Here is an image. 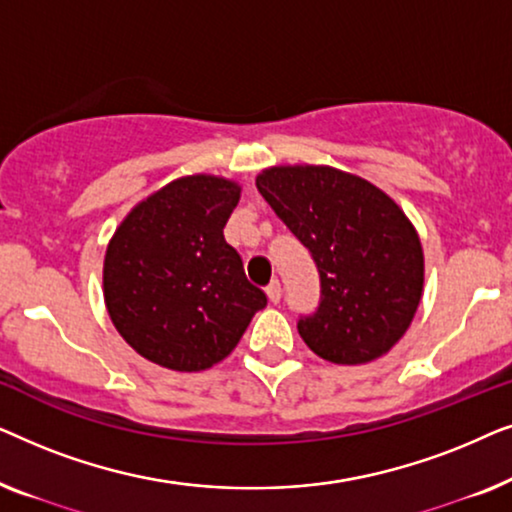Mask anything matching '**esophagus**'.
Wrapping results in <instances>:
<instances>
[{"label":"esophagus","mask_w":512,"mask_h":512,"mask_svg":"<svg viewBox=\"0 0 512 512\" xmlns=\"http://www.w3.org/2000/svg\"><path fill=\"white\" fill-rule=\"evenodd\" d=\"M265 293H268V298H270V303H279V300H282V284L277 282V279H272L270 282V286L268 289H265Z\"/></svg>","instance_id":"obj_1"}]
</instances>
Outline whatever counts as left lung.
<instances>
[{
    "mask_svg": "<svg viewBox=\"0 0 512 512\" xmlns=\"http://www.w3.org/2000/svg\"><path fill=\"white\" fill-rule=\"evenodd\" d=\"M256 188L310 249L317 312L298 321L314 354L342 366L380 359L408 331L424 291L415 226L387 193L328 165H277Z\"/></svg>",
    "mask_w": 512,
    "mask_h": 512,
    "instance_id": "obj_1",
    "label": "left lung"
}]
</instances>
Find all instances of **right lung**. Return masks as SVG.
Returning a JSON list of instances; mask_svg holds the SVG:
<instances>
[{
  "mask_svg": "<svg viewBox=\"0 0 512 512\" xmlns=\"http://www.w3.org/2000/svg\"><path fill=\"white\" fill-rule=\"evenodd\" d=\"M242 186L179 177L130 209L104 254V305L146 361L198 373L226 359L268 298L223 237Z\"/></svg>",
  "mask_w": 512,
  "mask_h": 512,
  "instance_id": "1",
  "label": "right lung"
}]
</instances>
